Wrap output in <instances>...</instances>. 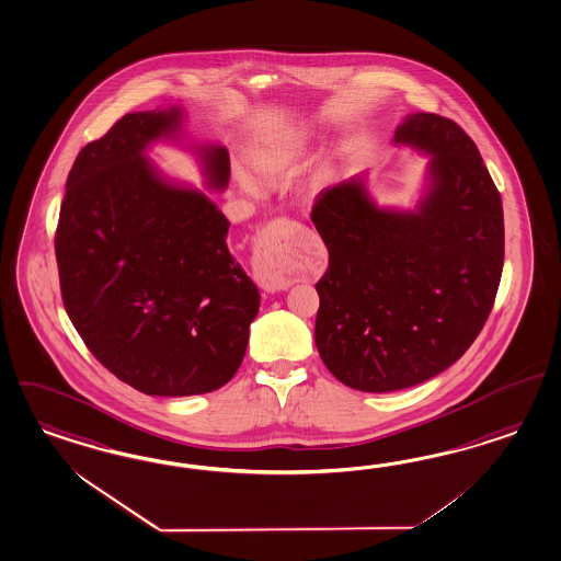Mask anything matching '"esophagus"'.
<instances>
[{
	"label": "esophagus",
	"mask_w": 561,
	"mask_h": 561,
	"mask_svg": "<svg viewBox=\"0 0 561 561\" xmlns=\"http://www.w3.org/2000/svg\"><path fill=\"white\" fill-rule=\"evenodd\" d=\"M285 227L280 224L266 225L257 238L256 257H254V274L260 287L266 290H285L288 288L285 276V260H283V240Z\"/></svg>",
	"instance_id": "esophagus-1"
}]
</instances>
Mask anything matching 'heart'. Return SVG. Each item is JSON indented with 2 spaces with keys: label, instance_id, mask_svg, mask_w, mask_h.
Listing matches in <instances>:
<instances>
[{
  "label": "heart",
  "instance_id": "heart-1",
  "mask_svg": "<svg viewBox=\"0 0 561 561\" xmlns=\"http://www.w3.org/2000/svg\"><path fill=\"white\" fill-rule=\"evenodd\" d=\"M309 147V133L304 125L283 128L266 141L254 145L250 151V161L257 172V176L276 182L297 165ZM233 178L241 191L245 194H257V182L254 176L243 170L241 165L233 168Z\"/></svg>",
  "mask_w": 561,
  "mask_h": 561
}]
</instances>
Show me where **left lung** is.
<instances>
[{
	"mask_svg": "<svg viewBox=\"0 0 561 561\" xmlns=\"http://www.w3.org/2000/svg\"><path fill=\"white\" fill-rule=\"evenodd\" d=\"M393 144L428 158L416 207H379L360 174L321 191L311 210L330 254L316 285V346L337 381L368 393L424 383L457 363L504 266L502 198L463 128L408 114Z\"/></svg>",
	"mask_w": 561,
	"mask_h": 561,
	"instance_id": "left-lung-1",
	"label": "left lung"
}]
</instances>
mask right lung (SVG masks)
Here are the masks:
<instances>
[{"mask_svg": "<svg viewBox=\"0 0 561 561\" xmlns=\"http://www.w3.org/2000/svg\"><path fill=\"white\" fill-rule=\"evenodd\" d=\"M184 108L128 113L73 161L55 236L67 316L98 360L147 396L224 387L260 309L207 194L147 158L184 141ZM208 188L225 191L224 145L191 144Z\"/></svg>", "mask_w": 561, "mask_h": 561, "instance_id": "right-lung-1", "label": "right lung"}]
</instances>
